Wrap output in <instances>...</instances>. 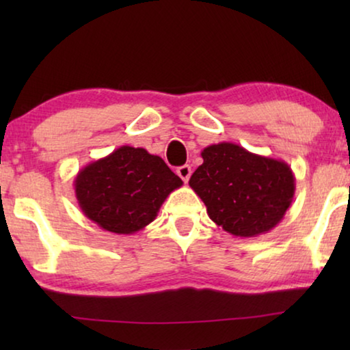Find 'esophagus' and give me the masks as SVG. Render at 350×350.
Masks as SVG:
<instances>
[{"label": "esophagus", "mask_w": 350, "mask_h": 350, "mask_svg": "<svg viewBox=\"0 0 350 350\" xmlns=\"http://www.w3.org/2000/svg\"><path fill=\"white\" fill-rule=\"evenodd\" d=\"M176 175L180 176L181 180L185 181H188L189 180V176H191V167L189 165H181V167H178V169H176Z\"/></svg>", "instance_id": "obj_1"}]
</instances>
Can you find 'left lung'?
<instances>
[{
	"instance_id": "8db88e82",
	"label": "left lung",
	"mask_w": 350,
	"mask_h": 350,
	"mask_svg": "<svg viewBox=\"0 0 350 350\" xmlns=\"http://www.w3.org/2000/svg\"><path fill=\"white\" fill-rule=\"evenodd\" d=\"M202 165L189 186L213 223L237 237H256L275 228L295 196L290 165L221 142L204 148Z\"/></svg>"
}]
</instances>
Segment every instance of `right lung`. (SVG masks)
<instances>
[{
	"instance_id": "add662e5",
	"label": "right lung",
	"mask_w": 350,
	"mask_h": 350,
	"mask_svg": "<svg viewBox=\"0 0 350 350\" xmlns=\"http://www.w3.org/2000/svg\"><path fill=\"white\" fill-rule=\"evenodd\" d=\"M181 185L162 157L126 145L83 167L75 193L90 221L105 231L133 234L154 221L164 200Z\"/></svg>"
}]
</instances>
